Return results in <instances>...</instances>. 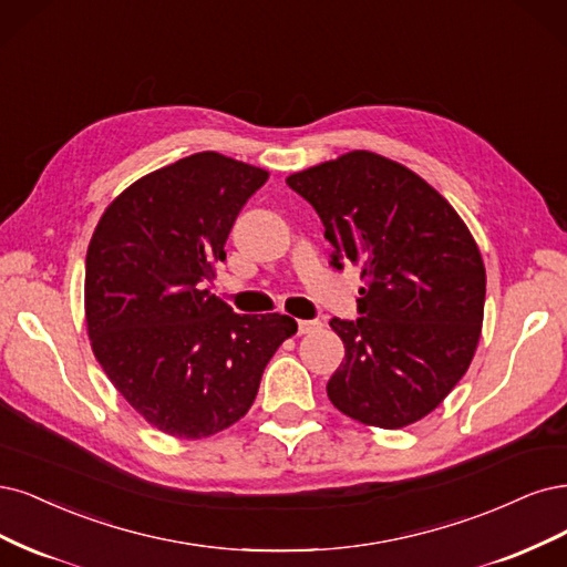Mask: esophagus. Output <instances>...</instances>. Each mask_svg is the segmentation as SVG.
Segmentation results:
<instances>
[{
    "label": "esophagus",
    "mask_w": 567,
    "mask_h": 567,
    "mask_svg": "<svg viewBox=\"0 0 567 567\" xmlns=\"http://www.w3.org/2000/svg\"><path fill=\"white\" fill-rule=\"evenodd\" d=\"M320 327H322V322H318V320H299L297 322V334H310V332L320 330Z\"/></svg>",
    "instance_id": "1"
}]
</instances>
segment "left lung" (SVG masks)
<instances>
[{
    "label": "left lung",
    "mask_w": 567,
    "mask_h": 567,
    "mask_svg": "<svg viewBox=\"0 0 567 567\" xmlns=\"http://www.w3.org/2000/svg\"><path fill=\"white\" fill-rule=\"evenodd\" d=\"M332 243V266L358 264V320L332 318L346 358L327 381L360 424L403 429L456 386L476 353L485 266L462 216L422 176L351 151L287 176Z\"/></svg>",
    "instance_id": "8db88e82"
}]
</instances>
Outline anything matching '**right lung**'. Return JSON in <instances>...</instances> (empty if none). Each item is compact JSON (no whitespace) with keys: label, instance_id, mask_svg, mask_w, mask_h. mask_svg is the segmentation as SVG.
Returning a JSON list of instances; mask_svg holds the SVG:
<instances>
[{"label":"right lung","instance_id":"add662e5","mask_svg":"<svg viewBox=\"0 0 567 567\" xmlns=\"http://www.w3.org/2000/svg\"><path fill=\"white\" fill-rule=\"evenodd\" d=\"M268 172L214 151L167 164L105 207L86 249L91 349L145 422L186 441L249 412L261 374L297 320L237 316L205 289Z\"/></svg>","mask_w":567,"mask_h":567}]
</instances>
